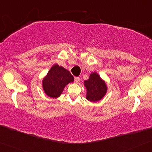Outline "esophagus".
<instances>
[{
  "label": "esophagus",
  "instance_id": "1",
  "mask_svg": "<svg viewBox=\"0 0 152 152\" xmlns=\"http://www.w3.org/2000/svg\"><path fill=\"white\" fill-rule=\"evenodd\" d=\"M80 78L78 77H75V82L76 83H79V81H80Z\"/></svg>",
  "mask_w": 152,
  "mask_h": 152
}]
</instances>
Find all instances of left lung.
I'll return each mask as SVG.
<instances>
[{"mask_svg":"<svg viewBox=\"0 0 152 152\" xmlns=\"http://www.w3.org/2000/svg\"><path fill=\"white\" fill-rule=\"evenodd\" d=\"M84 85L87 90L86 99L90 102L99 101L107 93L106 83L96 72L91 73L89 79L84 81Z\"/></svg>","mask_w":152,"mask_h":152,"instance_id":"left-lung-1","label":"left lung"}]
</instances>
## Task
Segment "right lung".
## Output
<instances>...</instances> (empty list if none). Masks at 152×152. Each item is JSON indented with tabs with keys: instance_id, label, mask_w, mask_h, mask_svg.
I'll list each match as a JSON object with an SVG mask.
<instances>
[{
	"instance_id": "add662e5",
	"label": "right lung",
	"mask_w": 152,
	"mask_h": 152,
	"mask_svg": "<svg viewBox=\"0 0 152 152\" xmlns=\"http://www.w3.org/2000/svg\"><path fill=\"white\" fill-rule=\"evenodd\" d=\"M73 81V76L68 70L56 64L43 78L42 84L45 94L48 96L56 99L62 94L65 86Z\"/></svg>"
}]
</instances>
